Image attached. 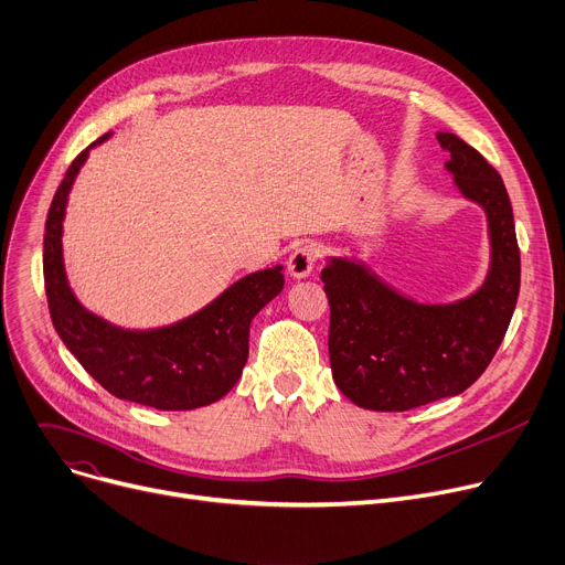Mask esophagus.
<instances>
[{"instance_id": "1", "label": "esophagus", "mask_w": 565, "mask_h": 565, "mask_svg": "<svg viewBox=\"0 0 565 565\" xmlns=\"http://www.w3.org/2000/svg\"><path fill=\"white\" fill-rule=\"evenodd\" d=\"M320 252L316 245H305V247H297L290 256H288V273L292 279H307L313 268H316V260H318Z\"/></svg>"}]
</instances>
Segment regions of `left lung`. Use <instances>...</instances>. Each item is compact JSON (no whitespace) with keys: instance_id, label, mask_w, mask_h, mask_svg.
<instances>
[{"instance_id":"8db88e82","label":"left lung","mask_w":565,"mask_h":565,"mask_svg":"<svg viewBox=\"0 0 565 565\" xmlns=\"http://www.w3.org/2000/svg\"><path fill=\"white\" fill-rule=\"evenodd\" d=\"M447 172L488 220L491 268L477 292L420 305L359 260L331 256L320 279L329 299V363L335 386L370 411H408L472 386L495 356L520 292L513 209L498 170L455 134H436Z\"/></svg>"}]
</instances>
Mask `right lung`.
Returning <instances> with one entry per match:
<instances>
[{
    "instance_id": "right-lung-1",
    "label": "right lung",
    "mask_w": 565,
    "mask_h": 565,
    "mask_svg": "<svg viewBox=\"0 0 565 565\" xmlns=\"http://www.w3.org/2000/svg\"><path fill=\"white\" fill-rule=\"evenodd\" d=\"M106 138L108 134L90 147ZM90 147L67 168L45 222L43 273L54 329L110 395L159 411L213 404L241 380L249 354V324L281 292V266L238 279L202 311L159 329L131 331L86 311L67 286L61 236L67 195Z\"/></svg>"
}]
</instances>
